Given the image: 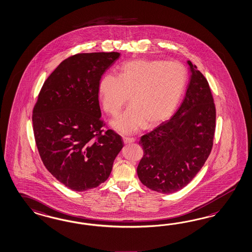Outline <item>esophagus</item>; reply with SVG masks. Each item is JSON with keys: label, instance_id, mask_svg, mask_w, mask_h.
Listing matches in <instances>:
<instances>
[{"label": "esophagus", "instance_id": "esophagus-1", "mask_svg": "<svg viewBox=\"0 0 252 252\" xmlns=\"http://www.w3.org/2000/svg\"><path fill=\"white\" fill-rule=\"evenodd\" d=\"M123 142L125 144H131V143L135 142V139L130 138V137H123Z\"/></svg>", "mask_w": 252, "mask_h": 252}]
</instances>
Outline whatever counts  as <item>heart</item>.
Segmentation results:
<instances>
[{"mask_svg": "<svg viewBox=\"0 0 252 252\" xmlns=\"http://www.w3.org/2000/svg\"><path fill=\"white\" fill-rule=\"evenodd\" d=\"M187 83V71L178 62L133 60L125 63L119 75L104 74L98 83V95L105 111L115 116L129 101L130 106L111 121L123 134L143 127L152 128L170 118Z\"/></svg>", "mask_w": 252, "mask_h": 252, "instance_id": "heart-1", "label": "heart"}]
</instances>
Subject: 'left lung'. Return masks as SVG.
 Wrapping results in <instances>:
<instances>
[{"instance_id": "8db88e82", "label": "left lung", "mask_w": 252, "mask_h": 252, "mask_svg": "<svg viewBox=\"0 0 252 252\" xmlns=\"http://www.w3.org/2000/svg\"><path fill=\"white\" fill-rule=\"evenodd\" d=\"M189 81L183 101L170 120L141 137L144 157L137 175L144 186L173 193L201 170L213 147L216 106L208 82L187 61Z\"/></svg>"}]
</instances>
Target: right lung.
<instances>
[{"instance_id": "obj_1", "label": "right lung", "mask_w": 252, "mask_h": 252, "mask_svg": "<svg viewBox=\"0 0 252 252\" xmlns=\"http://www.w3.org/2000/svg\"><path fill=\"white\" fill-rule=\"evenodd\" d=\"M119 52L79 53L62 62L45 81L33 109L36 147L46 168L74 191L108 180L123 149L114 130L103 132L98 83Z\"/></svg>"}]
</instances>
